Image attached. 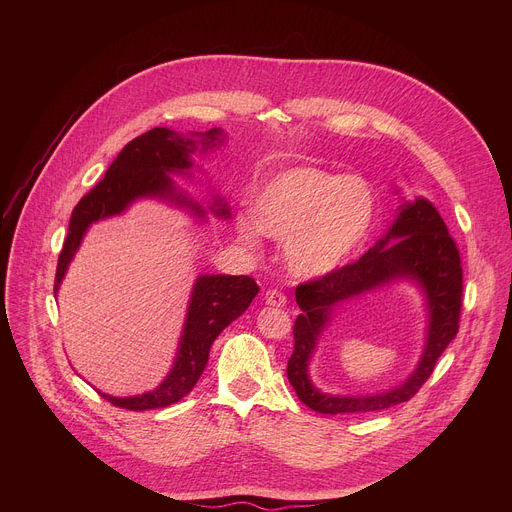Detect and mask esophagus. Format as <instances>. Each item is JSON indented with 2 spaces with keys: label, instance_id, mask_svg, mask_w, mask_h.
Returning <instances> with one entry per match:
<instances>
[{
  "label": "esophagus",
  "instance_id": "1",
  "mask_svg": "<svg viewBox=\"0 0 512 512\" xmlns=\"http://www.w3.org/2000/svg\"><path fill=\"white\" fill-rule=\"evenodd\" d=\"M265 304L273 306V308H283L287 304V298H285V294H281L279 289H269L265 294Z\"/></svg>",
  "mask_w": 512,
  "mask_h": 512
}]
</instances>
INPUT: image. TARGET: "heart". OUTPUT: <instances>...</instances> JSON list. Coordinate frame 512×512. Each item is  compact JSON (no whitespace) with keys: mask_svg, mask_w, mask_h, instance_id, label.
<instances>
[{"mask_svg":"<svg viewBox=\"0 0 512 512\" xmlns=\"http://www.w3.org/2000/svg\"><path fill=\"white\" fill-rule=\"evenodd\" d=\"M255 216L237 218L239 241L255 249L261 235L283 243L289 271L320 279L340 269L367 237L375 196L356 174L334 176L316 166H294L271 178L255 198Z\"/></svg>","mask_w":512,"mask_h":512,"instance_id":"1","label":"heart"}]
</instances>
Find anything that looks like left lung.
<instances>
[{"instance_id":"8db88e82","label":"left lung","mask_w":512,"mask_h":512,"mask_svg":"<svg viewBox=\"0 0 512 512\" xmlns=\"http://www.w3.org/2000/svg\"><path fill=\"white\" fill-rule=\"evenodd\" d=\"M401 280L422 291L428 312L424 350L412 375L399 386L373 396H334L318 390L309 377V364L335 310L369 290ZM296 302L302 314L294 324L296 344L287 362V379L300 401L326 415L389 409L409 401L421 389L437 358L458 334L462 310L460 253L444 218L427 198H401L387 231L367 253L322 279L298 285Z\"/></svg>"}]
</instances>
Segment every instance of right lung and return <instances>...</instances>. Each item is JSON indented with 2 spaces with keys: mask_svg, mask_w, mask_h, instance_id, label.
Masks as SVG:
<instances>
[{
  "mask_svg": "<svg viewBox=\"0 0 512 512\" xmlns=\"http://www.w3.org/2000/svg\"><path fill=\"white\" fill-rule=\"evenodd\" d=\"M225 137V131L218 127L204 133L190 131L188 135L168 127H154L129 141L119 152L117 160L109 166L105 178L87 196H83L72 210L68 235L58 257L54 294H58L68 265L75 259L91 225L123 214L137 200L150 198L182 208L196 218V223L206 221V212H212L218 218H231L225 198L214 194L212 204L204 208L184 190H180L172 178H192V154H208L218 150ZM257 294L259 285L247 275H198L192 285L178 352L166 379L156 389L141 395L113 397L101 391L99 395L115 407L129 411L158 409L180 401L202 377L210 346L216 336L251 306Z\"/></svg>",
  "mask_w": 512,
  "mask_h": 512,
  "instance_id": "1",
  "label": "right lung"
}]
</instances>
